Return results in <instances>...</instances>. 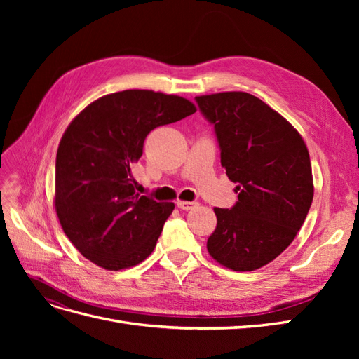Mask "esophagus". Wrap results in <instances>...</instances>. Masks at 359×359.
<instances>
[{
	"mask_svg": "<svg viewBox=\"0 0 359 359\" xmlns=\"http://www.w3.org/2000/svg\"><path fill=\"white\" fill-rule=\"evenodd\" d=\"M177 206L184 211H189L191 208H196L198 203L196 202H189V201H177Z\"/></svg>",
	"mask_w": 359,
	"mask_h": 359,
	"instance_id": "obj_1",
	"label": "esophagus"
}]
</instances>
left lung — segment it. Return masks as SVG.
Masks as SVG:
<instances>
[{
	"instance_id": "left-lung-1",
	"label": "left lung",
	"mask_w": 359,
	"mask_h": 359,
	"mask_svg": "<svg viewBox=\"0 0 359 359\" xmlns=\"http://www.w3.org/2000/svg\"><path fill=\"white\" fill-rule=\"evenodd\" d=\"M196 102L214 124L222 166L238 193L232 210L214 208L206 248L232 271L259 269L285 252L309 214L314 186L307 145L285 116L248 93Z\"/></svg>"
}]
</instances>
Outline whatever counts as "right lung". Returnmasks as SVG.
<instances>
[{
    "label": "right lung",
    "mask_w": 359,
    "mask_h": 359,
    "mask_svg": "<svg viewBox=\"0 0 359 359\" xmlns=\"http://www.w3.org/2000/svg\"><path fill=\"white\" fill-rule=\"evenodd\" d=\"M194 112L180 95L126 90L100 97L72 119L57 151L53 206L83 257L119 271L153 253L175 205L140 196L132 165L151 130Z\"/></svg>",
    "instance_id": "obj_1"
}]
</instances>
